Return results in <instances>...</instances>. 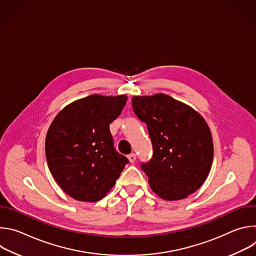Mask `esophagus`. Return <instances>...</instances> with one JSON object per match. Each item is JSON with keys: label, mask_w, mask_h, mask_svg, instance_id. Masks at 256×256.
Masks as SVG:
<instances>
[{"label": "esophagus", "mask_w": 256, "mask_h": 256, "mask_svg": "<svg viewBox=\"0 0 256 256\" xmlns=\"http://www.w3.org/2000/svg\"><path fill=\"white\" fill-rule=\"evenodd\" d=\"M128 160H130V163H134V161H136V154H130L128 156Z\"/></svg>", "instance_id": "obj_1"}]
</instances>
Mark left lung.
I'll return each mask as SVG.
<instances>
[{
    "mask_svg": "<svg viewBox=\"0 0 256 256\" xmlns=\"http://www.w3.org/2000/svg\"><path fill=\"white\" fill-rule=\"evenodd\" d=\"M132 109L147 124L153 157L142 163L152 190L165 200H179L206 181L214 158L212 138L204 118L169 95L134 96Z\"/></svg>",
    "mask_w": 256,
    "mask_h": 256,
    "instance_id": "left-lung-1",
    "label": "left lung"
}]
</instances>
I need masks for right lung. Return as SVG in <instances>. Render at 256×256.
Returning <instances> with one entry per match:
<instances>
[{
    "instance_id": "obj_1",
    "label": "right lung",
    "mask_w": 256,
    "mask_h": 256,
    "mask_svg": "<svg viewBox=\"0 0 256 256\" xmlns=\"http://www.w3.org/2000/svg\"><path fill=\"white\" fill-rule=\"evenodd\" d=\"M126 100V95L93 94L70 103L52 120L46 138V161L70 198L89 202L102 200L128 163L116 151L109 130Z\"/></svg>"
}]
</instances>
